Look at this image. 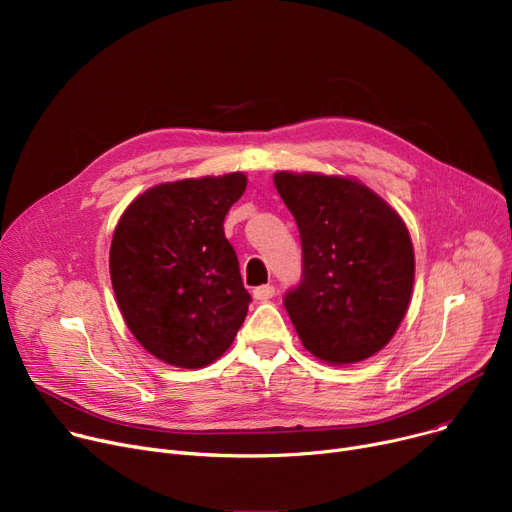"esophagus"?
<instances>
[{"mask_svg": "<svg viewBox=\"0 0 512 512\" xmlns=\"http://www.w3.org/2000/svg\"><path fill=\"white\" fill-rule=\"evenodd\" d=\"M254 297L258 299V302H268V299L275 297V287H273V285L256 287V289H254Z\"/></svg>", "mask_w": 512, "mask_h": 512, "instance_id": "esophagus-1", "label": "esophagus"}]
</instances>
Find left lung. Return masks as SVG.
<instances>
[{"instance_id": "1", "label": "left lung", "mask_w": 512, "mask_h": 512, "mask_svg": "<svg viewBox=\"0 0 512 512\" xmlns=\"http://www.w3.org/2000/svg\"><path fill=\"white\" fill-rule=\"evenodd\" d=\"M273 179L302 237L304 275L283 299L297 337L333 366L372 357L411 302L407 225L353 177L277 171Z\"/></svg>"}]
</instances>
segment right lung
<instances>
[{"instance_id": "right-lung-1", "label": "right lung", "mask_w": 512, "mask_h": 512, "mask_svg": "<svg viewBox=\"0 0 512 512\" xmlns=\"http://www.w3.org/2000/svg\"><path fill=\"white\" fill-rule=\"evenodd\" d=\"M246 186L242 171L159 184L115 225L109 273L119 312L136 341L169 366L213 364L246 320L252 297L223 231Z\"/></svg>"}]
</instances>
